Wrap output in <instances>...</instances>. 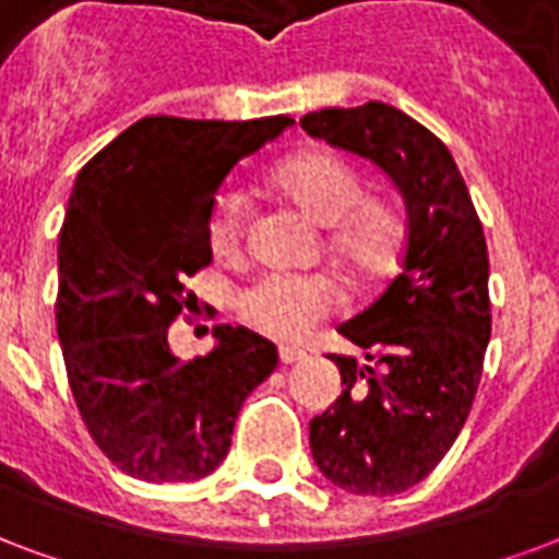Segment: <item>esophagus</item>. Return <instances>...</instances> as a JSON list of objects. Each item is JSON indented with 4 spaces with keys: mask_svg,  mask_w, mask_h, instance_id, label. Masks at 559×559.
I'll return each instance as SVG.
<instances>
[{
    "mask_svg": "<svg viewBox=\"0 0 559 559\" xmlns=\"http://www.w3.org/2000/svg\"><path fill=\"white\" fill-rule=\"evenodd\" d=\"M300 359H306L304 347H295V344H280V362L292 365V362H300Z\"/></svg>",
    "mask_w": 559,
    "mask_h": 559,
    "instance_id": "1",
    "label": "esophagus"
}]
</instances>
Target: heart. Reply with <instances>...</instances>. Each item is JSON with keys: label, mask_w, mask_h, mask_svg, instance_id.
<instances>
[{"label": "heart", "mask_w": 559, "mask_h": 559, "mask_svg": "<svg viewBox=\"0 0 559 559\" xmlns=\"http://www.w3.org/2000/svg\"><path fill=\"white\" fill-rule=\"evenodd\" d=\"M274 185L295 200L318 226L333 229L335 247L344 259L371 267L389 259L397 241V221L389 209L365 203L362 179L344 158L330 153H304L274 170ZM247 221L241 191L217 197L209 221V245L217 255L235 253ZM335 304L333 285L321 276L262 274L241 297L247 318L276 338H300Z\"/></svg>", "instance_id": "b5f03b06"}]
</instances>
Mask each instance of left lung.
<instances>
[{"instance_id": "8db88e82", "label": "left lung", "mask_w": 559, "mask_h": 559, "mask_svg": "<svg viewBox=\"0 0 559 559\" xmlns=\"http://www.w3.org/2000/svg\"><path fill=\"white\" fill-rule=\"evenodd\" d=\"M300 126L371 162L404 200L401 274L338 326L365 359L330 356L344 389L309 421L312 460L330 484L397 495L442 463L472 413L492 333L484 226L454 155L401 108H321Z\"/></svg>"}]
</instances>
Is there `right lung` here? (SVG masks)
Wrapping results in <instances>:
<instances>
[{"label":"right lung","mask_w":559,"mask_h":559,"mask_svg":"<svg viewBox=\"0 0 559 559\" xmlns=\"http://www.w3.org/2000/svg\"><path fill=\"white\" fill-rule=\"evenodd\" d=\"M295 126L144 117L75 176L58 235V342L87 433L120 472L176 484L224 463L235 418L276 368V347L245 326L182 362L167 326L185 280L212 262L217 188L241 158Z\"/></svg>","instance_id":"obj_1"}]
</instances>
